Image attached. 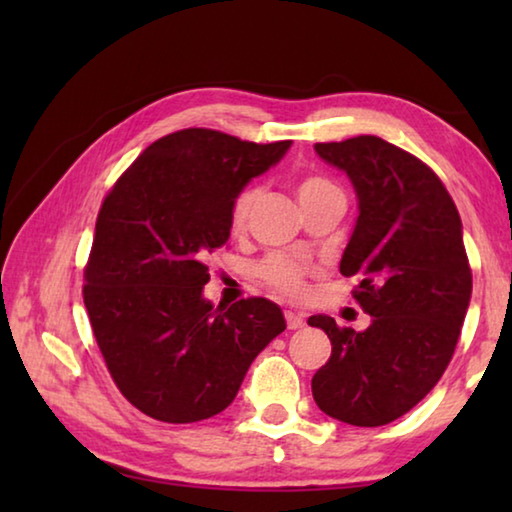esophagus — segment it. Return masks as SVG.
<instances>
[{
    "label": "esophagus",
    "mask_w": 512,
    "mask_h": 512,
    "mask_svg": "<svg viewBox=\"0 0 512 512\" xmlns=\"http://www.w3.org/2000/svg\"><path fill=\"white\" fill-rule=\"evenodd\" d=\"M284 318H287V327L289 329H300L302 325H305V316L298 314V311H287V314H284Z\"/></svg>",
    "instance_id": "obj_1"
}]
</instances>
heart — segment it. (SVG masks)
<instances>
[{
	"mask_svg": "<svg viewBox=\"0 0 512 512\" xmlns=\"http://www.w3.org/2000/svg\"><path fill=\"white\" fill-rule=\"evenodd\" d=\"M298 198L300 203L309 201V198H316L320 194H327V192H339V187H336L332 180H327L323 176H307L302 178L298 187ZM255 196L257 192L255 189H244V192H239L235 201H232L230 207V230L232 232H241L246 228V221H248V214H250V207L255 203ZM309 264L302 262V259H289V257H282V255H273L268 257L259 266V277L268 284V287H273L275 291L284 293V296H291V298H298L305 293V277L309 275Z\"/></svg>",
	"mask_w": 512,
	"mask_h": 512,
	"instance_id": "1",
	"label": "heart"
}]
</instances>
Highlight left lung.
<instances>
[{"label": "left lung", "instance_id": "left-lung-1", "mask_svg": "<svg viewBox=\"0 0 512 512\" xmlns=\"http://www.w3.org/2000/svg\"><path fill=\"white\" fill-rule=\"evenodd\" d=\"M314 149L357 192L341 273L361 280L354 298L372 320L363 332L323 314L307 320L332 341L311 393L329 418L381 427L409 413L452 361L472 296L463 223L436 173L381 137Z\"/></svg>", "mask_w": 512, "mask_h": 512}]
</instances>
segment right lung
<instances>
[{
    "instance_id": "1",
    "label": "right lung",
    "mask_w": 512,
    "mask_h": 512,
    "mask_svg": "<svg viewBox=\"0 0 512 512\" xmlns=\"http://www.w3.org/2000/svg\"><path fill=\"white\" fill-rule=\"evenodd\" d=\"M291 142L255 144L210 128L153 142L103 201L83 300L121 395L185 424L228 409L250 363L284 332L266 298L214 307L207 257L230 239V207Z\"/></svg>"
}]
</instances>
